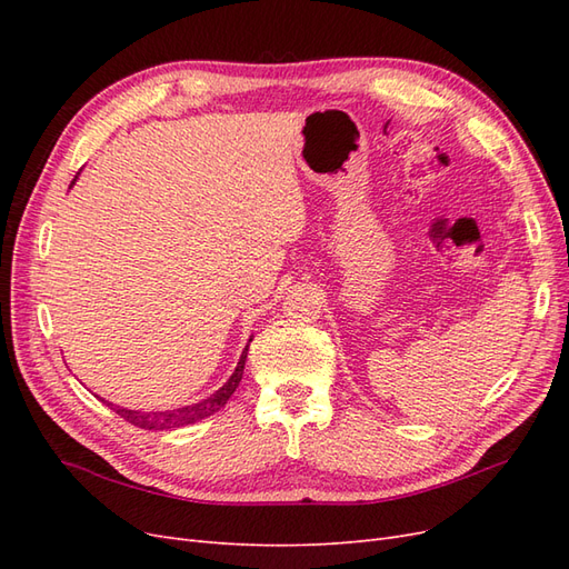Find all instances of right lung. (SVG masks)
<instances>
[{"mask_svg": "<svg viewBox=\"0 0 569 569\" xmlns=\"http://www.w3.org/2000/svg\"><path fill=\"white\" fill-rule=\"evenodd\" d=\"M78 178V176H76ZM76 182V180H73ZM251 341V339H249ZM247 351H249V343L247 349L242 351V356H239V363L234 368V372L230 375V380L222 385L216 393H211L209 399H201L199 403H192V406H182V408H173V410H128V408H120V406H113L104 399V401L111 410H116L120 418H123L126 422L140 427V429H178V427H184V425H194L203 418L213 416V412H218L222 406L228 403L230 396L234 393V389L239 387V382H242V375H244V363H247Z\"/></svg>", "mask_w": 569, "mask_h": 569, "instance_id": "obj_1", "label": "right lung"}]
</instances>
